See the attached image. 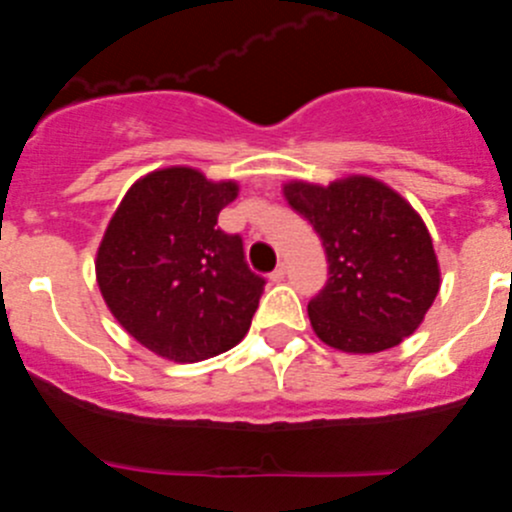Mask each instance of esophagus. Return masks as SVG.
<instances>
[{"instance_id": "34e87169", "label": "esophagus", "mask_w": 512, "mask_h": 512, "mask_svg": "<svg viewBox=\"0 0 512 512\" xmlns=\"http://www.w3.org/2000/svg\"><path fill=\"white\" fill-rule=\"evenodd\" d=\"M284 277H287V269H284V266H277V269H274V271H271V274H269V279H271V282H274V284L284 282Z\"/></svg>"}]
</instances>
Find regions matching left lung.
<instances>
[{
  "label": "left lung",
  "mask_w": 512,
  "mask_h": 512,
  "mask_svg": "<svg viewBox=\"0 0 512 512\" xmlns=\"http://www.w3.org/2000/svg\"><path fill=\"white\" fill-rule=\"evenodd\" d=\"M284 200L315 228L328 284L307 305L315 336L343 354H379L420 328L441 289L433 238L400 192L374 176L282 184Z\"/></svg>",
  "instance_id": "obj_1"
}]
</instances>
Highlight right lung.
I'll list each match as a JSON object with an SVG mask.
<instances>
[{
	"mask_svg": "<svg viewBox=\"0 0 512 512\" xmlns=\"http://www.w3.org/2000/svg\"><path fill=\"white\" fill-rule=\"evenodd\" d=\"M238 192L233 179L166 166L140 176L107 223L94 259L102 300L161 359H212L251 328L264 279L243 261L241 238L217 228Z\"/></svg>",
	"mask_w": 512,
	"mask_h": 512,
	"instance_id": "1",
	"label": "right lung"
}]
</instances>
